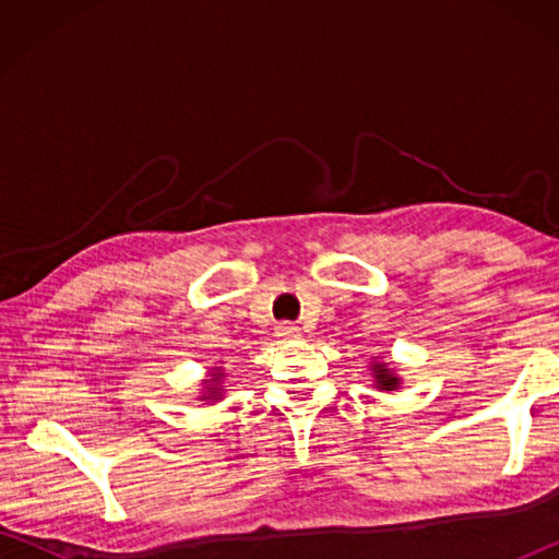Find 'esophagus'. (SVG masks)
Here are the masks:
<instances>
[{"instance_id": "1", "label": "esophagus", "mask_w": 559, "mask_h": 559, "mask_svg": "<svg viewBox=\"0 0 559 559\" xmlns=\"http://www.w3.org/2000/svg\"><path fill=\"white\" fill-rule=\"evenodd\" d=\"M276 337L281 340V343H290V340L300 337V328L290 325V323H281V325H276Z\"/></svg>"}]
</instances>
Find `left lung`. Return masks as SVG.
Returning a JSON list of instances; mask_svg holds the SVG:
<instances>
[{
  "instance_id": "1",
  "label": "left lung",
  "mask_w": 559,
  "mask_h": 559,
  "mask_svg": "<svg viewBox=\"0 0 559 559\" xmlns=\"http://www.w3.org/2000/svg\"><path fill=\"white\" fill-rule=\"evenodd\" d=\"M370 374H372V386L380 392H396L402 386V377L396 374L394 367L382 357L370 359Z\"/></svg>"
}]
</instances>
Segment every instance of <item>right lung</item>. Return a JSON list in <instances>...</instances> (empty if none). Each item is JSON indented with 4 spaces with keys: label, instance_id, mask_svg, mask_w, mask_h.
I'll list each match as a JSON object with an SVG mask.
<instances>
[{
    "label": "right lung",
    "instance_id": "add662e5",
    "mask_svg": "<svg viewBox=\"0 0 559 559\" xmlns=\"http://www.w3.org/2000/svg\"><path fill=\"white\" fill-rule=\"evenodd\" d=\"M200 402H222L224 400V367H210V374L202 380V392L197 394Z\"/></svg>",
    "mask_w": 559,
    "mask_h": 559
}]
</instances>
